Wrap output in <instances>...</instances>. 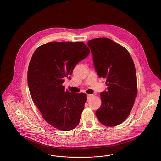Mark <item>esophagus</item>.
Returning <instances> with one entry per match:
<instances>
[{
  "label": "esophagus",
  "mask_w": 161,
  "mask_h": 161,
  "mask_svg": "<svg viewBox=\"0 0 161 161\" xmlns=\"http://www.w3.org/2000/svg\"><path fill=\"white\" fill-rule=\"evenodd\" d=\"M93 96L92 94H88L87 95V99L89 100V99H91V97H92Z\"/></svg>",
  "instance_id": "34e87169"
}]
</instances>
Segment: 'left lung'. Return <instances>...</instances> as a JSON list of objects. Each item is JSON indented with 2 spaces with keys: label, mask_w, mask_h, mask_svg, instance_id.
<instances>
[{
  "label": "left lung",
  "mask_w": 161,
  "mask_h": 161,
  "mask_svg": "<svg viewBox=\"0 0 161 161\" xmlns=\"http://www.w3.org/2000/svg\"><path fill=\"white\" fill-rule=\"evenodd\" d=\"M95 70L106 80L107 90L101 92L102 104L96 112L103 125L114 126L124 122L137 96L134 62L128 51L112 40L101 37L88 42Z\"/></svg>",
  "instance_id": "1"
}]
</instances>
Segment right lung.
I'll use <instances>...</instances> for the list:
<instances>
[{
  "mask_svg": "<svg viewBox=\"0 0 161 161\" xmlns=\"http://www.w3.org/2000/svg\"><path fill=\"white\" fill-rule=\"evenodd\" d=\"M89 53L82 42H51L39 46L31 58L28 85L31 98L43 119L55 128L70 131L80 122L86 94L65 91L62 83Z\"/></svg>",
  "mask_w": 161,
  "mask_h": 161,
  "instance_id": "1",
  "label": "right lung"
}]
</instances>
